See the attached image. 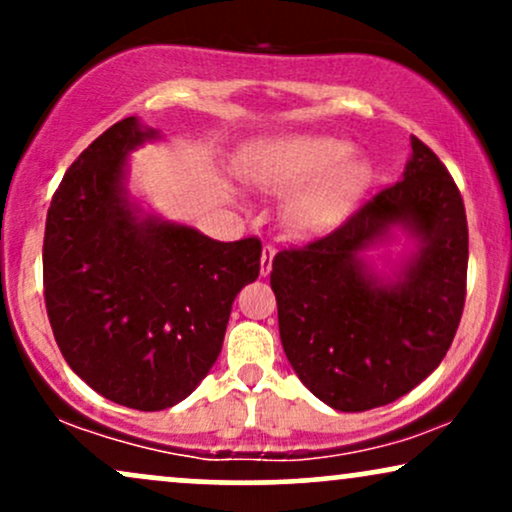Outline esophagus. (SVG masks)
<instances>
[{"instance_id": "esophagus-1", "label": "esophagus", "mask_w": 512, "mask_h": 512, "mask_svg": "<svg viewBox=\"0 0 512 512\" xmlns=\"http://www.w3.org/2000/svg\"><path fill=\"white\" fill-rule=\"evenodd\" d=\"M274 255L276 250L272 248V245H264L262 250V257H260V274L267 276L269 272H272V262H274Z\"/></svg>"}]
</instances>
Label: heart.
Instances as JSON below:
<instances>
[{"instance_id": "1", "label": "heart", "mask_w": 512, "mask_h": 512, "mask_svg": "<svg viewBox=\"0 0 512 512\" xmlns=\"http://www.w3.org/2000/svg\"><path fill=\"white\" fill-rule=\"evenodd\" d=\"M240 173L257 190L286 195V223L296 233L332 228L370 185V166L351 156V144L322 134L257 139L240 158Z\"/></svg>"}]
</instances>
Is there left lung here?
I'll return each mask as SVG.
<instances>
[{
	"instance_id": "1",
	"label": "left lung",
	"mask_w": 512,
	"mask_h": 512,
	"mask_svg": "<svg viewBox=\"0 0 512 512\" xmlns=\"http://www.w3.org/2000/svg\"><path fill=\"white\" fill-rule=\"evenodd\" d=\"M402 227L420 248L395 280L362 257ZM467 214L448 168L411 137L402 180L337 231L272 262L286 358L317 399L339 411L383 407L426 380L448 354L467 293Z\"/></svg>"
}]
</instances>
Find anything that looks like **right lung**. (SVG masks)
Instances as JSON below:
<instances>
[{
  "label": "right lung",
  "instance_id": "obj_1",
  "mask_svg": "<svg viewBox=\"0 0 512 512\" xmlns=\"http://www.w3.org/2000/svg\"><path fill=\"white\" fill-rule=\"evenodd\" d=\"M158 129L125 117L69 166L48 209L45 305L69 368L122 407L161 411L192 395L221 354L262 243H219L129 199V151Z\"/></svg>",
  "mask_w": 512,
  "mask_h": 512
}]
</instances>
